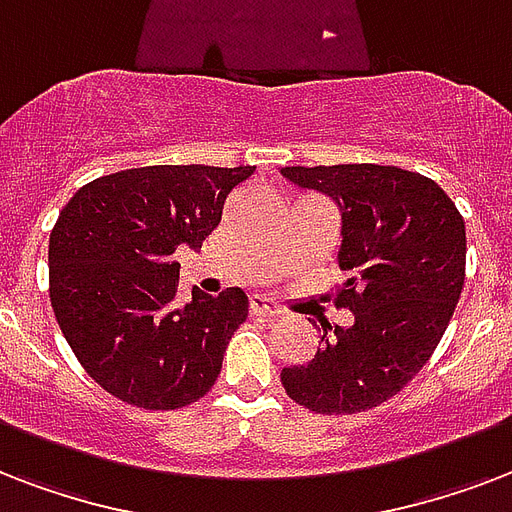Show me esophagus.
Here are the masks:
<instances>
[{
  "instance_id": "esophagus-1",
  "label": "esophagus",
  "mask_w": 512,
  "mask_h": 512,
  "mask_svg": "<svg viewBox=\"0 0 512 512\" xmlns=\"http://www.w3.org/2000/svg\"><path fill=\"white\" fill-rule=\"evenodd\" d=\"M249 313H252V316H263V319H276V316H281L279 308H273V305L260 295L249 297Z\"/></svg>"
}]
</instances>
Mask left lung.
Returning a JSON list of instances; mask_svg holds the SVG:
<instances>
[{"instance_id": "1", "label": "left lung", "mask_w": 512, "mask_h": 512, "mask_svg": "<svg viewBox=\"0 0 512 512\" xmlns=\"http://www.w3.org/2000/svg\"><path fill=\"white\" fill-rule=\"evenodd\" d=\"M281 175L337 201L348 281L335 305L356 316L335 335L324 329L321 350L281 369V385L316 414L374 409L420 372L449 327L465 284V220L441 185L401 167H284Z\"/></svg>"}]
</instances>
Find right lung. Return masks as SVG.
<instances>
[{"mask_svg": "<svg viewBox=\"0 0 512 512\" xmlns=\"http://www.w3.org/2000/svg\"><path fill=\"white\" fill-rule=\"evenodd\" d=\"M255 167L156 164L103 175L71 196L50 233V303L84 372L124 404L199 401L247 321L244 289L175 303L180 244L201 247L228 193Z\"/></svg>", "mask_w": 512, "mask_h": 512, "instance_id": "right-lung-1", "label": "right lung"}]
</instances>
